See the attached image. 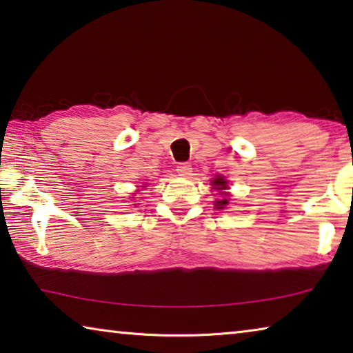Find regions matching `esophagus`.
<instances>
[{
  "label": "esophagus",
  "mask_w": 353,
  "mask_h": 353,
  "mask_svg": "<svg viewBox=\"0 0 353 353\" xmlns=\"http://www.w3.org/2000/svg\"><path fill=\"white\" fill-rule=\"evenodd\" d=\"M191 170H193V168H191L190 163H179L177 165V172L183 177L191 176Z\"/></svg>",
  "instance_id": "34e87169"
}]
</instances>
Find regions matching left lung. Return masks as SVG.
Segmentation results:
<instances>
[{
	"label": "left lung",
	"instance_id": "1",
	"mask_svg": "<svg viewBox=\"0 0 353 353\" xmlns=\"http://www.w3.org/2000/svg\"><path fill=\"white\" fill-rule=\"evenodd\" d=\"M213 183V188H216V190H224L225 187H227V183H225V181L221 176H218V177H214V181L212 182ZM229 204V202H227V199H223V201H216V207L218 208H224V205H227Z\"/></svg>",
	"mask_w": 353,
	"mask_h": 353
}]
</instances>
